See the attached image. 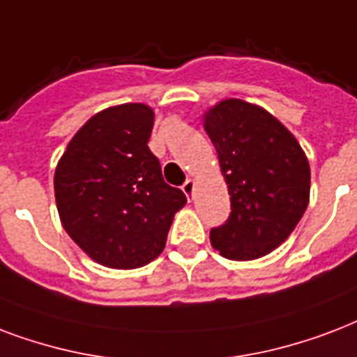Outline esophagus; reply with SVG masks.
Instances as JSON below:
<instances>
[{
    "label": "esophagus",
    "instance_id": "esophagus-1",
    "mask_svg": "<svg viewBox=\"0 0 357 357\" xmlns=\"http://www.w3.org/2000/svg\"><path fill=\"white\" fill-rule=\"evenodd\" d=\"M181 189L187 197H192V192H195V181L192 179H187L183 185H181Z\"/></svg>",
    "mask_w": 357,
    "mask_h": 357
}]
</instances>
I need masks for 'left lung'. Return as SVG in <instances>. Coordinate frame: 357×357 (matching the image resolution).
Masks as SVG:
<instances>
[{
    "instance_id": "left-lung-1",
    "label": "left lung",
    "mask_w": 357,
    "mask_h": 357,
    "mask_svg": "<svg viewBox=\"0 0 357 357\" xmlns=\"http://www.w3.org/2000/svg\"><path fill=\"white\" fill-rule=\"evenodd\" d=\"M230 192V217L211 245L230 260L268 255L290 236L309 204L311 170L298 140L271 114L228 99L206 114Z\"/></svg>"
}]
</instances>
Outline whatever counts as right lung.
I'll list each match as a JSON object with an SVG mask.
<instances>
[{
  "mask_svg": "<svg viewBox=\"0 0 357 357\" xmlns=\"http://www.w3.org/2000/svg\"><path fill=\"white\" fill-rule=\"evenodd\" d=\"M153 110H102L67 146L54 176L59 217L75 243L102 266L140 268L165 249L187 198L162 179L148 142Z\"/></svg>",
  "mask_w": 357,
  "mask_h": 357,
  "instance_id": "add662e5",
  "label": "right lung"
}]
</instances>
